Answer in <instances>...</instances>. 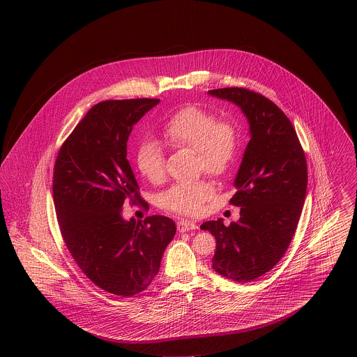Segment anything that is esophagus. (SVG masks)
<instances>
[{
	"mask_svg": "<svg viewBox=\"0 0 357 357\" xmlns=\"http://www.w3.org/2000/svg\"><path fill=\"white\" fill-rule=\"evenodd\" d=\"M176 227L181 233H185V231H190V230H195L198 229V226L194 223V222L187 221V220H179L176 222Z\"/></svg>",
	"mask_w": 357,
	"mask_h": 357,
	"instance_id": "esophagus-1",
	"label": "esophagus"
}]
</instances>
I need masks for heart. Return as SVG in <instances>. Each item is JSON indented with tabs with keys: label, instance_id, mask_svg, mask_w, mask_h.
Listing matches in <instances>:
<instances>
[{
	"label": "heart",
	"instance_id": "obj_1",
	"mask_svg": "<svg viewBox=\"0 0 357 357\" xmlns=\"http://www.w3.org/2000/svg\"><path fill=\"white\" fill-rule=\"evenodd\" d=\"M162 135L174 150H194L195 167L201 172L225 176L237 160L241 142L237 124L231 120H217L214 112L201 105H187L176 111L165 123ZM135 165L151 183H159L166 176L165 153L153 139H144L137 144ZM214 194L213 181L201 178L191 183L171 186L162 194L160 204L176 214L195 215Z\"/></svg>",
	"mask_w": 357,
	"mask_h": 357
}]
</instances>
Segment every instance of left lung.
Listing matches in <instances>:
<instances>
[{
  "label": "left lung",
  "mask_w": 357,
  "mask_h": 357,
  "mask_svg": "<svg viewBox=\"0 0 357 357\" xmlns=\"http://www.w3.org/2000/svg\"><path fill=\"white\" fill-rule=\"evenodd\" d=\"M211 96L237 104L250 126L230 204L241 207L238 222H204L217 241L213 269L237 282L269 272L288 250L307 186L305 153L288 116L272 100L246 88H218Z\"/></svg>",
  "instance_id": "obj_1"
}]
</instances>
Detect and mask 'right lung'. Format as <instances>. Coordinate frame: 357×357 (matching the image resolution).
<instances>
[{"label": "right lung", "instance_id": "obj_1", "mask_svg": "<svg viewBox=\"0 0 357 357\" xmlns=\"http://www.w3.org/2000/svg\"><path fill=\"white\" fill-rule=\"evenodd\" d=\"M158 102H98L66 139L53 169V202L69 253L96 287L121 297L150 287L176 231L163 215L143 222L121 217L127 201L146 207L127 160V140Z\"/></svg>", "mask_w": 357, "mask_h": 357}]
</instances>
